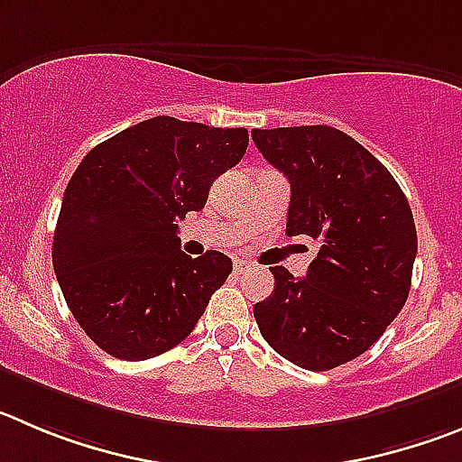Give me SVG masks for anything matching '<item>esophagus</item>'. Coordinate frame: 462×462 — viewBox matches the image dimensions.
<instances>
[{
	"mask_svg": "<svg viewBox=\"0 0 462 462\" xmlns=\"http://www.w3.org/2000/svg\"><path fill=\"white\" fill-rule=\"evenodd\" d=\"M251 269V264H248V262H244V260H236L235 262V273L236 275H241V273H245V271Z\"/></svg>",
	"mask_w": 462,
	"mask_h": 462,
	"instance_id": "1",
	"label": "esophagus"
}]
</instances>
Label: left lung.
<instances>
[{
    "label": "left lung",
    "mask_w": 462,
    "mask_h": 462,
    "mask_svg": "<svg viewBox=\"0 0 462 462\" xmlns=\"http://www.w3.org/2000/svg\"><path fill=\"white\" fill-rule=\"evenodd\" d=\"M251 134L291 184L287 235L319 241L305 278L271 266L275 290L255 303V321L284 360L328 372L367 351L406 305L417 255L411 205L390 171L339 129Z\"/></svg>",
    "instance_id": "left-lung-1"
}]
</instances>
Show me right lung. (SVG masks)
<instances>
[{
  "label": "right lung",
  "instance_id": "right-lung-1",
  "mask_svg": "<svg viewBox=\"0 0 462 462\" xmlns=\"http://www.w3.org/2000/svg\"><path fill=\"white\" fill-rule=\"evenodd\" d=\"M245 148L244 127L157 116L81 159L63 193L51 262L72 317L102 351L148 360L196 328L232 260L180 251L178 221L205 207L214 180Z\"/></svg>",
  "mask_w": 462,
  "mask_h": 462
}]
</instances>
